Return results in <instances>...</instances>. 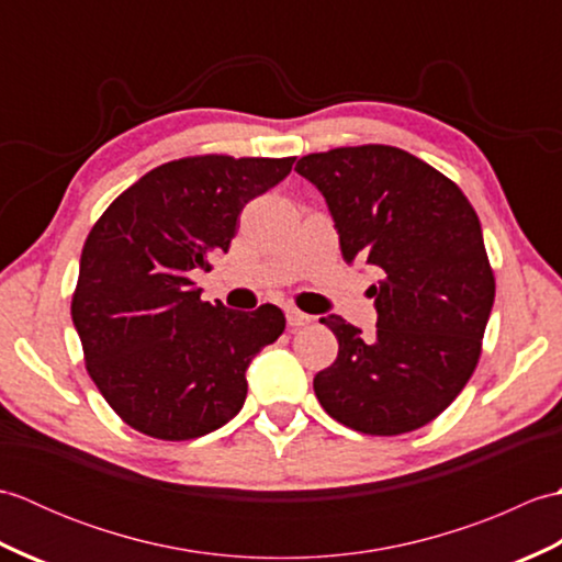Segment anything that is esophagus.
<instances>
[{"mask_svg": "<svg viewBox=\"0 0 562 562\" xmlns=\"http://www.w3.org/2000/svg\"><path fill=\"white\" fill-rule=\"evenodd\" d=\"M312 321H314V318L308 316V314H302L300 308H290V312H288V326H290L292 330L304 328V326L312 324Z\"/></svg>", "mask_w": 562, "mask_h": 562, "instance_id": "esophagus-1", "label": "esophagus"}]
</instances>
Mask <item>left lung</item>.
Listing matches in <instances>:
<instances>
[{
    "instance_id": "left-lung-1",
    "label": "left lung",
    "mask_w": 562,
    "mask_h": 562,
    "mask_svg": "<svg viewBox=\"0 0 562 562\" xmlns=\"http://www.w3.org/2000/svg\"><path fill=\"white\" fill-rule=\"evenodd\" d=\"M294 171L324 195L345 262L379 270L369 288L376 336L342 316L321 318L336 362L314 376L333 420L364 435L427 425L459 396L481 357L495 302L479 214L432 166L398 147L308 154Z\"/></svg>"
}]
</instances>
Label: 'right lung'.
I'll list each match as a JSON object with an SVG mask.
<instances>
[{
    "label": "right lung",
    "mask_w": 562,
    "mask_h": 562,
    "mask_svg": "<svg viewBox=\"0 0 562 562\" xmlns=\"http://www.w3.org/2000/svg\"><path fill=\"white\" fill-rule=\"evenodd\" d=\"M292 164L217 154L161 164L93 224L71 321L93 384L137 432L195 439L244 408L246 369L280 338L284 314L202 302L193 278L229 250L246 202Z\"/></svg>",
    "instance_id": "obj_1"
}]
</instances>
